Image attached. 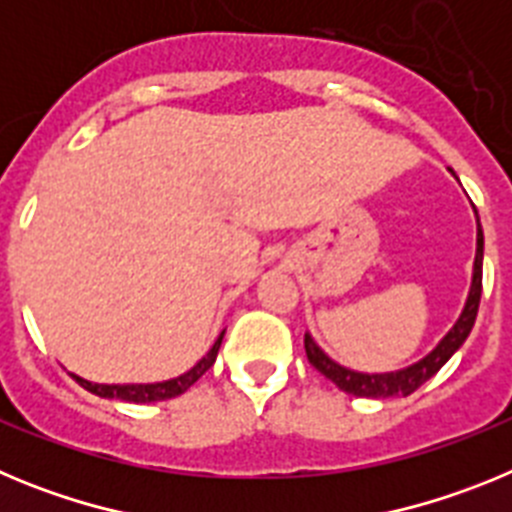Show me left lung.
Returning a JSON list of instances; mask_svg holds the SVG:
<instances>
[{"label": "left lung", "instance_id": "8db88e82", "mask_svg": "<svg viewBox=\"0 0 512 512\" xmlns=\"http://www.w3.org/2000/svg\"><path fill=\"white\" fill-rule=\"evenodd\" d=\"M482 253H485V235H482V225H479V217H477V256H474V277H472V289H469L467 305H464V312L459 315L454 328L446 333V338H443V341L438 343L431 354L425 356V359H420L418 364L408 366V369H400V372H390V374L351 372V369H346V366L328 359V356L315 346V341L305 333L307 361H310V364L323 374V377H328L330 382L336 384L338 390L348 392V395H354V397H374V400H384V397L413 395L420 384L428 382V379H431L433 374H436L438 369H441V366L446 364L456 351H459L461 343L467 341V336L472 333L474 320H477V310H479V297H482Z\"/></svg>", "mask_w": 512, "mask_h": 512}]
</instances>
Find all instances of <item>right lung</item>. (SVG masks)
<instances>
[{"label":"right lung","mask_w":512,"mask_h":512,"mask_svg":"<svg viewBox=\"0 0 512 512\" xmlns=\"http://www.w3.org/2000/svg\"><path fill=\"white\" fill-rule=\"evenodd\" d=\"M220 343H223V333H220V338H217L215 346L210 348V354H207L205 359L197 361V364H194L187 374H182V377H176V379H169V382H156V384H94V382H87V379H81V377H74V379L81 384V387H84V390L92 392V395L110 397V400H125V402L171 400V397H179L182 392H187L189 387H192V384L197 382V379H200L212 364H215V356H217V351H220Z\"/></svg>","instance_id":"1"}]
</instances>
